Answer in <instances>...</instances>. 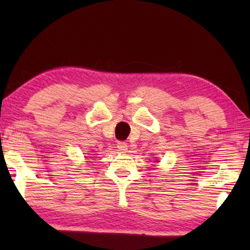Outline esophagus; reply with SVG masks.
<instances>
[{
  "instance_id": "obj_1",
  "label": "esophagus",
  "mask_w": 250,
  "mask_h": 250,
  "mask_svg": "<svg viewBox=\"0 0 250 250\" xmlns=\"http://www.w3.org/2000/svg\"><path fill=\"white\" fill-rule=\"evenodd\" d=\"M117 148L121 152H126L127 151V143L126 142H123V141H119L117 143Z\"/></svg>"
}]
</instances>
